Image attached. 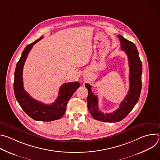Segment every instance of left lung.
Masks as SVG:
<instances>
[{
	"label": "left lung",
	"mask_w": 160,
	"mask_h": 160,
	"mask_svg": "<svg viewBox=\"0 0 160 160\" xmlns=\"http://www.w3.org/2000/svg\"><path fill=\"white\" fill-rule=\"evenodd\" d=\"M120 43L121 49L125 51L128 56L130 67V88L124 100L120 103V107L112 113H103L98 108V98L91 91V86L88 83L85 87L88 89L87 106L92 117L99 121L106 122H118L124 119L132 110L138 102L141 94L142 73V62L135 45L125 39L123 36L118 35Z\"/></svg>",
	"instance_id": "obj_1"
}]
</instances>
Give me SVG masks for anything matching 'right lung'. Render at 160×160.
<instances>
[{
  "instance_id": "add662e5",
  "label": "right lung",
  "mask_w": 160,
  "mask_h": 160,
  "mask_svg": "<svg viewBox=\"0 0 160 160\" xmlns=\"http://www.w3.org/2000/svg\"><path fill=\"white\" fill-rule=\"evenodd\" d=\"M42 38L43 37L28 44L22 51L14 72V91L17 101L30 117L37 121L50 122L60 119L64 115L68 101L80 85L78 82L62 85L59 88L58 98L51 104H45L28 95L23 87L22 69L28 54L33 45Z\"/></svg>"
}]
</instances>
